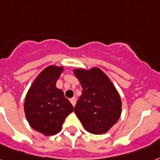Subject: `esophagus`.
I'll return each instance as SVG.
<instances>
[{"label":"esophagus","mask_w":160,"mask_h":160,"mask_svg":"<svg viewBox=\"0 0 160 160\" xmlns=\"http://www.w3.org/2000/svg\"><path fill=\"white\" fill-rule=\"evenodd\" d=\"M70 101V102H71V104L75 107V104H76V97H72L71 99L69 100Z\"/></svg>","instance_id":"obj_1"}]
</instances>
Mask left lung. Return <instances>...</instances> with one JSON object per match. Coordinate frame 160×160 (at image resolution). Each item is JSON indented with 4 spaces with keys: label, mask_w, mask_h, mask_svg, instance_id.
Segmentation results:
<instances>
[{
    "label": "left lung",
    "mask_w": 160,
    "mask_h": 160,
    "mask_svg": "<svg viewBox=\"0 0 160 160\" xmlns=\"http://www.w3.org/2000/svg\"><path fill=\"white\" fill-rule=\"evenodd\" d=\"M73 72L83 89L75 113L87 132L106 133L122 114L120 95L110 78L98 67L79 68Z\"/></svg>",
    "instance_id": "obj_1"
}]
</instances>
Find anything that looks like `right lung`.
<instances>
[{
  "label": "right lung",
  "instance_id": "right-lung-1",
  "mask_svg": "<svg viewBox=\"0 0 160 160\" xmlns=\"http://www.w3.org/2000/svg\"><path fill=\"white\" fill-rule=\"evenodd\" d=\"M64 66L48 65L38 75L30 86L24 101V112L29 125L45 136L61 131L65 118L74 107L56 87V82L64 72Z\"/></svg>",
  "mask_w": 160,
  "mask_h": 160
}]
</instances>
